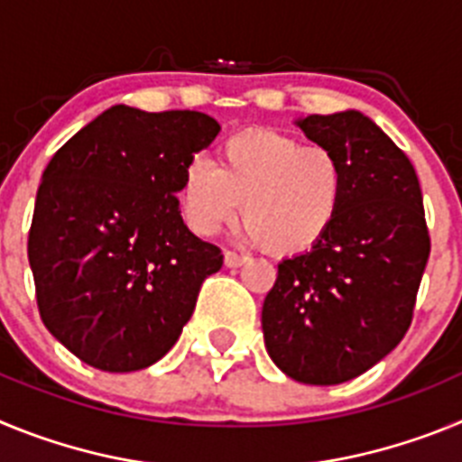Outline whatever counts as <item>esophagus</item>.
Returning <instances> with one entry per match:
<instances>
[{
	"label": "esophagus",
	"instance_id": "esophagus-1",
	"mask_svg": "<svg viewBox=\"0 0 462 462\" xmlns=\"http://www.w3.org/2000/svg\"><path fill=\"white\" fill-rule=\"evenodd\" d=\"M245 261H247V256L236 254V252H231V250L224 252V263H226V268H240Z\"/></svg>",
	"mask_w": 462,
	"mask_h": 462
}]
</instances>
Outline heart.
<instances>
[{
    "label": "heart",
    "mask_w": 462,
    "mask_h": 462,
    "mask_svg": "<svg viewBox=\"0 0 462 462\" xmlns=\"http://www.w3.org/2000/svg\"><path fill=\"white\" fill-rule=\"evenodd\" d=\"M345 191V166L330 148L247 129L219 145L215 164L196 159L187 166L178 203L187 226L208 238L238 215L243 201L245 238L277 256H298L330 234Z\"/></svg>",
    "instance_id": "b5f03b06"
}]
</instances>
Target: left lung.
<instances>
[{"instance_id": "left-lung-1", "label": "left lung", "mask_w": 462, "mask_h": 462, "mask_svg": "<svg viewBox=\"0 0 462 462\" xmlns=\"http://www.w3.org/2000/svg\"><path fill=\"white\" fill-rule=\"evenodd\" d=\"M340 157L345 201L314 250L284 259L261 310L268 356L300 383L349 382L405 337L430 254L407 154L358 110L296 122Z\"/></svg>"}]
</instances>
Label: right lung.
Wrapping results in <instances>:
<instances>
[{
    "instance_id": "1",
    "label": "right lung",
    "mask_w": 462,
    "mask_h": 462,
    "mask_svg": "<svg viewBox=\"0 0 462 462\" xmlns=\"http://www.w3.org/2000/svg\"><path fill=\"white\" fill-rule=\"evenodd\" d=\"M219 125L196 110L113 106L57 150L36 191L27 256L41 319L73 356L134 373L178 342L217 245L180 217L178 187Z\"/></svg>"
}]
</instances>
